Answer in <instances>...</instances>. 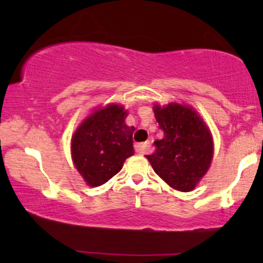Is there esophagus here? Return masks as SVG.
<instances>
[{"label":"esophagus","instance_id":"1","mask_svg":"<svg viewBox=\"0 0 263 263\" xmlns=\"http://www.w3.org/2000/svg\"><path fill=\"white\" fill-rule=\"evenodd\" d=\"M148 147H149V142H143V143L136 144L135 148L137 153H140V155H144V153L147 152V149H148Z\"/></svg>","mask_w":263,"mask_h":263}]
</instances>
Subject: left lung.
I'll list each match as a JSON object with an SVG mask.
<instances>
[{
  "mask_svg": "<svg viewBox=\"0 0 263 263\" xmlns=\"http://www.w3.org/2000/svg\"><path fill=\"white\" fill-rule=\"evenodd\" d=\"M153 110L164 136L153 142L156 149L147 159L168 185L190 192L206 173L213 158L210 131L189 106L156 105Z\"/></svg>",
  "mask_w": 263,
  "mask_h": 263,
  "instance_id": "left-lung-1",
  "label": "left lung"
}]
</instances>
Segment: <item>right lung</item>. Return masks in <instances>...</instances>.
<instances>
[{
  "label": "right lung",
  "instance_id": "add662e5",
  "mask_svg": "<svg viewBox=\"0 0 263 263\" xmlns=\"http://www.w3.org/2000/svg\"><path fill=\"white\" fill-rule=\"evenodd\" d=\"M126 111L108 105L95 111L71 138V155L77 170L90 186L102 185L121 171L134 155V126H127Z\"/></svg>",
  "mask_w": 263,
  "mask_h": 263
}]
</instances>
